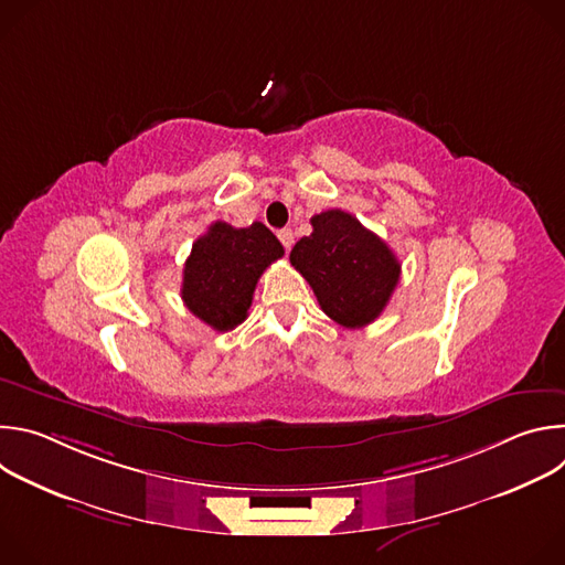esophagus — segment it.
<instances>
[{
    "label": "esophagus",
    "mask_w": 565,
    "mask_h": 565,
    "mask_svg": "<svg viewBox=\"0 0 565 565\" xmlns=\"http://www.w3.org/2000/svg\"><path fill=\"white\" fill-rule=\"evenodd\" d=\"M277 236H279L281 246H284L286 250H290V248H292V244H295V234H292V230H290V227H284V230H279V232H277Z\"/></svg>",
    "instance_id": "esophagus-1"
}]
</instances>
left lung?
Segmentation results:
<instances>
[{
    "mask_svg": "<svg viewBox=\"0 0 565 565\" xmlns=\"http://www.w3.org/2000/svg\"><path fill=\"white\" fill-rule=\"evenodd\" d=\"M310 225V236L295 244L290 264L333 321L347 329L371 324L386 308L399 279L393 250L344 210L315 214Z\"/></svg>",
    "mask_w": 565,
    "mask_h": 565,
    "instance_id": "obj_1",
    "label": "left lung"
}]
</instances>
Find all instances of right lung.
<instances>
[{"mask_svg": "<svg viewBox=\"0 0 565 565\" xmlns=\"http://www.w3.org/2000/svg\"><path fill=\"white\" fill-rule=\"evenodd\" d=\"M284 257L279 238L259 221L232 227L214 221L192 246L183 270L181 297L190 312L218 333L248 317L264 270Z\"/></svg>", "mask_w": 565, "mask_h": 565, "instance_id": "add662e5", "label": "right lung"}]
</instances>
